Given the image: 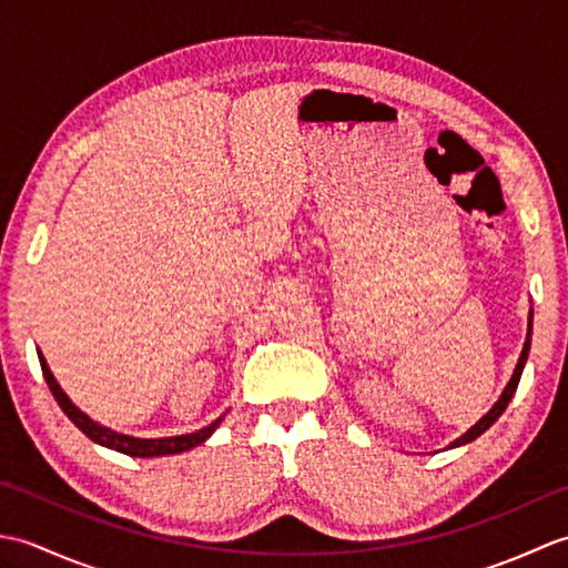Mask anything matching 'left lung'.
I'll return each instance as SVG.
<instances>
[{
  "instance_id": "obj_1",
  "label": "left lung",
  "mask_w": 568,
  "mask_h": 568,
  "mask_svg": "<svg viewBox=\"0 0 568 568\" xmlns=\"http://www.w3.org/2000/svg\"><path fill=\"white\" fill-rule=\"evenodd\" d=\"M529 344H532V312H529V332H527V339H525V348H523V354H520V361H517V366H515V373H513V378H510V383L505 385V390H503V395H500V400L490 407V413L484 417V419H478L474 427H470L464 437H458L452 446H462V444H468V442H474L476 437H480V434H484L493 422H496L503 413H505V407H508V403L513 400V395H515V390H517V383H520V376H523V368H525V361H527V354H529Z\"/></svg>"
}]
</instances>
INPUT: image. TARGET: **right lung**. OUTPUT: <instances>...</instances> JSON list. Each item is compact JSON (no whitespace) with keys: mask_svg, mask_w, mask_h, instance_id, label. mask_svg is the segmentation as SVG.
Listing matches in <instances>:
<instances>
[{"mask_svg":"<svg viewBox=\"0 0 568 568\" xmlns=\"http://www.w3.org/2000/svg\"><path fill=\"white\" fill-rule=\"evenodd\" d=\"M39 361H41V371H43V378L48 383V388H51L55 403L60 405V409L70 417L72 425H75L82 434H88V437L92 442H98L102 446H106V449H114V452H122V454H129V456H168V454H180V452H187L192 449V446L202 444L204 439L210 437V434L220 427V419H214L210 427H204L200 432H192V434H183V437H165V439H136V437H126V434H119V432H112L106 429L102 425H98V422H92L88 415L80 413V409L72 405L68 400V395L60 390V385L55 383L51 368H48L45 358L41 356L39 352Z\"/></svg>","mask_w":568,"mask_h":568,"instance_id":"1","label":"right lung"}]
</instances>
